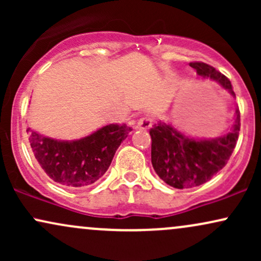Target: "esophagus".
I'll return each mask as SVG.
<instances>
[{
	"instance_id": "esophagus-1",
	"label": "esophagus",
	"mask_w": 261,
	"mask_h": 261,
	"mask_svg": "<svg viewBox=\"0 0 261 261\" xmlns=\"http://www.w3.org/2000/svg\"><path fill=\"white\" fill-rule=\"evenodd\" d=\"M151 126H152V119L145 116V118H141L140 120L137 121L135 128H136V130H148Z\"/></svg>"
}]
</instances>
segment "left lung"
<instances>
[{
	"instance_id": "left-lung-1",
	"label": "left lung",
	"mask_w": 261,
	"mask_h": 261,
	"mask_svg": "<svg viewBox=\"0 0 261 261\" xmlns=\"http://www.w3.org/2000/svg\"><path fill=\"white\" fill-rule=\"evenodd\" d=\"M196 73L203 79L220 83L234 95L230 81L205 62H190ZM241 114L236 109L232 130L216 139H193L172 125L158 121L149 130L152 139L151 160L158 176L175 189H190L208 181L228 162L237 145Z\"/></svg>"
}]
</instances>
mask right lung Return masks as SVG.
<instances>
[{"instance_id":"add662e5","label":"right lung","mask_w":261,"mask_h":261,"mask_svg":"<svg viewBox=\"0 0 261 261\" xmlns=\"http://www.w3.org/2000/svg\"><path fill=\"white\" fill-rule=\"evenodd\" d=\"M131 130L125 124H110L74 141L45 137L31 127L27 133L41 169L62 187L77 189L92 185L104 175Z\"/></svg>"}]
</instances>
